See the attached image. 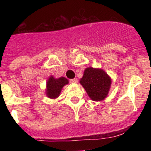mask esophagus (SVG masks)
Here are the masks:
<instances>
[{
    "instance_id": "obj_1",
    "label": "esophagus",
    "mask_w": 151,
    "mask_h": 151,
    "mask_svg": "<svg viewBox=\"0 0 151 151\" xmlns=\"http://www.w3.org/2000/svg\"><path fill=\"white\" fill-rule=\"evenodd\" d=\"M69 82H71V83H77L78 82V79L77 78H73V79H69Z\"/></svg>"
}]
</instances>
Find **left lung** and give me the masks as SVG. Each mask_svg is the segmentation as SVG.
Instances as JSON below:
<instances>
[{
    "mask_svg": "<svg viewBox=\"0 0 151 151\" xmlns=\"http://www.w3.org/2000/svg\"><path fill=\"white\" fill-rule=\"evenodd\" d=\"M80 84L87 91L91 99L99 101L107 96L111 79L102 69L89 67L85 69Z\"/></svg>",
    "mask_w": 151,
    "mask_h": 151,
    "instance_id": "obj_1",
    "label": "left lung"
}]
</instances>
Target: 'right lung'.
<instances>
[{"instance_id": "1", "label": "right lung", "mask_w": 151, "mask_h": 151, "mask_svg": "<svg viewBox=\"0 0 151 151\" xmlns=\"http://www.w3.org/2000/svg\"><path fill=\"white\" fill-rule=\"evenodd\" d=\"M68 83L69 81L64 77H60L56 79L53 76H50L47 82V96L54 99L60 95L61 89L64 85Z\"/></svg>"}]
</instances>
